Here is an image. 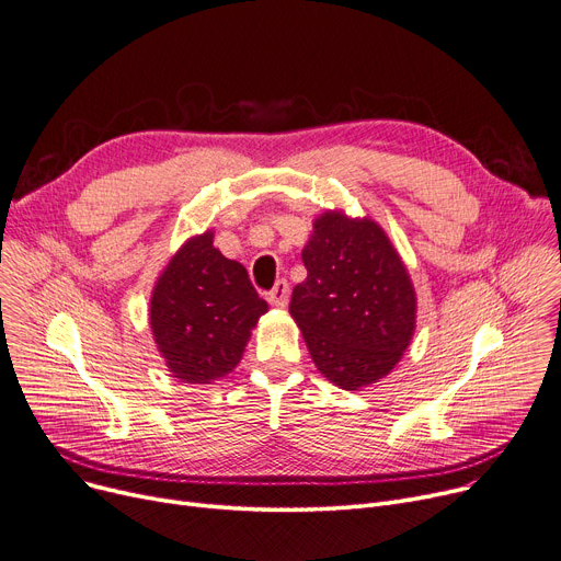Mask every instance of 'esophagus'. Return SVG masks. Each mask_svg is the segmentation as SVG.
Segmentation results:
<instances>
[{
	"label": "esophagus",
	"mask_w": 561,
	"mask_h": 561,
	"mask_svg": "<svg viewBox=\"0 0 561 561\" xmlns=\"http://www.w3.org/2000/svg\"><path fill=\"white\" fill-rule=\"evenodd\" d=\"M288 297H290V288H288V282L286 279H279L273 290L268 293V302L277 309H284L288 305Z\"/></svg>",
	"instance_id": "esophagus-1"
}]
</instances>
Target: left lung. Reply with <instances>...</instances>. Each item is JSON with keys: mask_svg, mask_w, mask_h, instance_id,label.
<instances>
[{"mask_svg": "<svg viewBox=\"0 0 561 561\" xmlns=\"http://www.w3.org/2000/svg\"><path fill=\"white\" fill-rule=\"evenodd\" d=\"M307 279L290 316L320 375L343 390L388 377L417 327V293L375 218L327 209L302 250Z\"/></svg>", "mask_w": 561, "mask_h": 561, "instance_id": "left-lung-1", "label": "left lung"}]
</instances>
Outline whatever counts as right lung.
<instances>
[{"label": "right lung", "mask_w": 561, "mask_h": 561, "mask_svg": "<svg viewBox=\"0 0 561 561\" xmlns=\"http://www.w3.org/2000/svg\"><path fill=\"white\" fill-rule=\"evenodd\" d=\"M268 311L245 268L222 256L214 230L186 239L156 279L148 324L167 369L182 383H211L239 365Z\"/></svg>", "instance_id": "obj_1"}]
</instances>
